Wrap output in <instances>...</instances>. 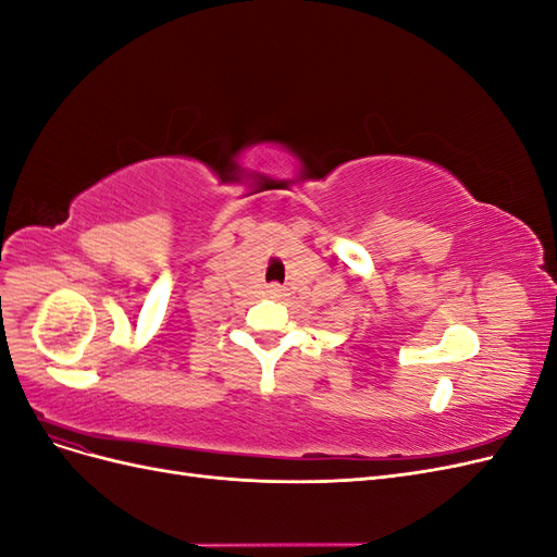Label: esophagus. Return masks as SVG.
Masks as SVG:
<instances>
[{"instance_id": "esophagus-1", "label": "esophagus", "mask_w": 557, "mask_h": 557, "mask_svg": "<svg viewBox=\"0 0 557 557\" xmlns=\"http://www.w3.org/2000/svg\"><path fill=\"white\" fill-rule=\"evenodd\" d=\"M267 288H269V295H272V297H281V295H283V288H281V285H278V283H272V285H267Z\"/></svg>"}]
</instances>
